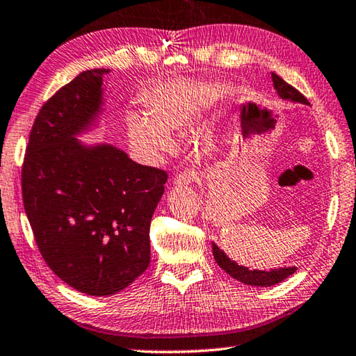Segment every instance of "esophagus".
Instances as JSON below:
<instances>
[{
    "instance_id": "1",
    "label": "esophagus",
    "mask_w": 356,
    "mask_h": 356,
    "mask_svg": "<svg viewBox=\"0 0 356 356\" xmlns=\"http://www.w3.org/2000/svg\"><path fill=\"white\" fill-rule=\"evenodd\" d=\"M200 179V172L195 171V169H185V171H180L176 177H174V184L176 185H184V187H187V185H191L196 180Z\"/></svg>"
}]
</instances>
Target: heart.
Returning a JSON list of instances; mask_svg holds the SVG:
<instances>
[{"label": "heart", "mask_w": 356, "mask_h": 356, "mask_svg": "<svg viewBox=\"0 0 356 356\" xmlns=\"http://www.w3.org/2000/svg\"><path fill=\"white\" fill-rule=\"evenodd\" d=\"M220 86L216 82L171 81L152 90L147 109L129 111L127 131L131 147L149 160L176 147L172 133L191 127L201 109L211 103Z\"/></svg>", "instance_id": "obj_1"}]
</instances>
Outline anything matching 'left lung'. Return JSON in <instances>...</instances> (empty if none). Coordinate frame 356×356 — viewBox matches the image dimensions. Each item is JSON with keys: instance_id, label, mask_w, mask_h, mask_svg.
Segmentation results:
<instances>
[{"instance_id": "left-lung-1", "label": "left lung", "mask_w": 356, "mask_h": 356, "mask_svg": "<svg viewBox=\"0 0 356 356\" xmlns=\"http://www.w3.org/2000/svg\"><path fill=\"white\" fill-rule=\"evenodd\" d=\"M273 83L282 99H289V101H295V103L309 104V101L302 97V93L298 92L295 87H291L290 83H286L284 79L279 77L277 74H274V72H273ZM212 252H213V258H216L218 266L222 268L225 273H228L231 277H234L236 280H239L245 285L270 286V285L280 284L282 280L290 277V275L295 274V270H296L295 266L270 269V270H258V269L250 270L249 268L239 266L238 263L233 261V259H229L227 257V253L220 250L216 244H212Z\"/></svg>"}]
</instances>
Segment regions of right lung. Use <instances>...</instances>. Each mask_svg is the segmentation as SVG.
<instances>
[{
    "mask_svg": "<svg viewBox=\"0 0 356 356\" xmlns=\"http://www.w3.org/2000/svg\"><path fill=\"white\" fill-rule=\"evenodd\" d=\"M107 72L83 71L44 103L22 166L25 212L44 261L90 296L114 295L147 269L150 220L168 180L123 150L76 139L97 120Z\"/></svg>",
    "mask_w": 356,
    "mask_h": 356,
    "instance_id": "right-lung-1",
    "label": "right lung"
}]
</instances>
